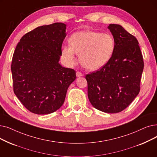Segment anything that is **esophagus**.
<instances>
[{
	"instance_id": "34e87169",
	"label": "esophagus",
	"mask_w": 157,
	"mask_h": 157,
	"mask_svg": "<svg viewBox=\"0 0 157 157\" xmlns=\"http://www.w3.org/2000/svg\"><path fill=\"white\" fill-rule=\"evenodd\" d=\"M76 76L78 78V77H81V76H83V74L81 73V72H79V71H78V72H76Z\"/></svg>"
}]
</instances>
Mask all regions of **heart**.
<instances>
[{
    "mask_svg": "<svg viewBox=\"0 0 157 157\" xmlns=\"http://www.w3.org/2000/svg\"><path fill=\"white\" fill-rule=\"evenodd\" d=\"M70 45L62 47V56L67 63L76 62V53L80 63L86 69L96 71L106 65L115 50V40L109 33L84 31L74 33L69 38Z\"/></svg>",
    "mask_w": 157,
    "mask_h": 157,
    "instance_id": "b5f03b06",
    "label": "heart"
}]
</instances>
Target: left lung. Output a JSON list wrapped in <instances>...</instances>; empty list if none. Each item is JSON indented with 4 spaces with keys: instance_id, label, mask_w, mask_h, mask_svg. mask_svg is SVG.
Returning <instances> with one entry per match:
<instances>
[{
    "instance_id": "left-lung-1",
    "label": "left lung",
    "mask_w": 157,
    "mask_h": 157,
    "mask_svg": "<svg viewBox=\"0 0 157 157\" xmlns=\"http://www.w3.org/2000/svg\"><path fill=\"white\" fill-rule=\"evenodd\" d=\"M108 28L115 40L114 52L106 65L85 78L92 105L115 113L124 110L139 94L144 61L137 38L120 25L111 24Z\"/></svg>"
}]
</instances>
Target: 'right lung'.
Listing matches in <instances>:
<instances>
[{
	"instance_id": "right-lung-1",
	"label": "right lung",
	"mask_w": 157,
	"mask_h": 157,
	"mask_svg": "<svg viewBox=\"0 0 157 157\" xmlns=\"http://www.w3.org/2000/svg\"><path fill=\"white\" fill-rule=\"evenodd\" d=\"M66 24L42 25L24 35L13 54V91L22 105L38 115L54 112L65 101L76 71L59 63Z\"/></svg>"
}]
</instances>
